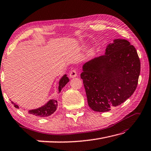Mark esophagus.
<instances>
[{
  "mask_svg": "<svg viewBox=\"0 0 151 151\" xmlns=\"http://www.w3.org/2000/svg\"><path fill=\"white\" fill-rule=\"evenodd\" d=\"M76 76H77L76 70L75 69H72L70 72V77L71 78H75Z\"/></svg>",
  "mask_w": 151,
  "mask_h": 151,
  "instance_id": "34e87169",
  "label": "esophagus"
}]
</instances>
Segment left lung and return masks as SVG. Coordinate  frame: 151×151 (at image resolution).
<instances>
[{
	"label": "left lung",
	"instance_id": "obj_1",
	"mask_svg": "<svg viewBox=\"0 0 151 151\" xmlns=\"http://www.w3.org/2000/svg\"><path fill=\"white\" fill-rule=\"evenodd\" d=\"M105 55L83 66V79L88 105L94 111H109L130 98L136 91L140 73V60L134 45L116 39Z\"/></svg>",
	"mask_w": 151,
	"mask_h": 151
}]
</instances>
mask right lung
<instances>
[{
	"label": "right lung",
	"mask_w": 151,
	"mask_h": 151,
	"mask_svg": "<svg viewBox=\"0 0 151 151\" xmlns=\"http://www.w3.org/2000/svg\"><path fill=\"white\" fill-rule=\"evenodd\" d=\"M69 81V79L66 75H64L62 78L60 79L59 81V85H58V92L61 91L63 88L66 85L68 82ZM12 103L14 104V106L16 108H19L17 104H14L13 101ZM58 106V101L57 100H50L48 102L41 107H39L38 109L29 110L28 113L29 115H35L38 117H47L51 115L53 113L57 110Z\"/></svg>",
	"instance_id": "obj_1"
}]
</instances>
